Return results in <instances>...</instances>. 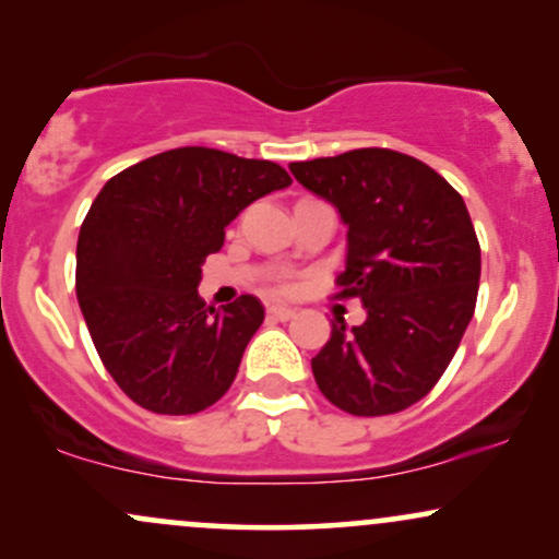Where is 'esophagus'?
<instances>
[{
  "instance_id": "esophagus-1",
  "label": "esophagus",
  "mask_w": 559,
  "mask_h": 559,
  "mask_svg": "<svg viewBox=\"0 0 559 559\" xmlns=\"http://www.w3.org/2000/svg\"><path fill=\"white\" fill-rule=\"evenodd\" d=\"M294 316H297V312H294L292 307H281V305L267 307V318H273V320H292Z\"/></svg>"
}]
</instances>
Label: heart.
Masks as SVG:
<instances>
[{
	"instance_id": "heart-1",
	"label": "heart",
	"mask_w": 559,
	"mask_h": 559,
	"mask_svg": "<svg viewBox=\"0 0 559 559\" xmlns=\"http://www.w3.org/2000/svg\"><path fill=\"white\" fill-rule=\"evenodd\" d=\"M275 294H292L294 292V284L288 278H278L275 281Z\"/></svg>"
}]
</instances>
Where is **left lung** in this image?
<instances>
[{"mask_svg":"<svg viewBox=\"0 0 559 559\" xmlns=\"http://www.w3.org/2000/svg\"><path fill=\"white\" fill-rule=\"evenodd\" d=\"M346 223L336 297H357L362 325L333 323L312 357L331 404L378 418L420 402L444 376L476 310L480 247L463 197L433 168L368 146L288 165Z\"/></svg>","mask_w":559,"mask_h":559,"instance_id":"left-lung-1","label":"left lung"}]
</instances>
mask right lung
I'll list each match as a JSON object with an SVG mask.
<instances>
[{"label": "right lung", "instance_id": "1", "mask_svg": "<svg viewBox=\"0 0 559 559\" xmlns=\"http://www.w3.org/2000/svg\"><path fill=\"white\" fill-rule=\"evenodd\" d=\"M288 183L271 159L181 146L102 186L79 234L75 294L128 400L157 415H194L230 389L265 310L252 294L223 310L204 305L202 262L247 204Z\"/></svg>", "mask_w": 559, "mask_h": 559}]
</instances>
